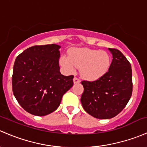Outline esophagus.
I'll return each instance as SVG.
<instances>
[{"label":"esophagus","instance_id":"esophagus-1","mask_svg":"<svg viewBox=\"0 0 147 147\" xmlns=\"http://www.w3.org/2000/svg\"><path fill=\"white\" fill-rule=\"evenodd\" d=\"M80 80L78 78H74L73 79L74 84H78V83H80Z\"/></svg>","mask_w":147,"mask_h":147}]
</instances>
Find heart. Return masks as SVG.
Wrapping results in <instances>:
<instances>
[{"label": "heart", "mask_w": 147, "mask_h": 147, "mask_svg": "<svg viewBox=\"0 0 147 147\" xmlns=\"http://www.w3.org/2000/svg\"><path fill=\"white\" fill-rule=\"evenodd\" d=\"M60 65L69 73L80 68L81 76L89 81L101 79L110 68L112 59L107 52L90 48H75L69 52V57L63 55Z\"/></svg>", "instance_id": "heart-1"}]
</instances>
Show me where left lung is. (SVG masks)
Here are the masks:
<instances>
[{
    "label": "left lung",
    "instance_id": "1",
    "mask_svg": "<svg viewBox=\"0 0 147 147\" xmlns=\"http://www.w3.org/2000/svg\"><path fill=\"white\" fill-rule=\"evenodd\" d=\"M112 61L107 73L98 80L82 81L81 103L84 110L97 119H111L125 107L132 93L131 66L117 49L109 48Z\"/></svg>",
    "mask_w": 147,
    "mask_h": 147
}]
</instances>
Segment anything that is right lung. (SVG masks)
Instances as JSON below:
<instances>
[{"label":"right lung","instance_id":"obj_1","mask_svg":"<svg viewBox=\"0 0 147 147\" xmlns=\"http://www.w3.org/2000/svg\"><path fill=\"white\" fill-rule=\"evenodd\" d=\"M60 46L35 45L16 59L12 77L13 94L30 114L45 116L57 109L62 97L73 85V75L60 72Z\"/></svg>","mask_w":147,"mask_h":147}]
</instances>
